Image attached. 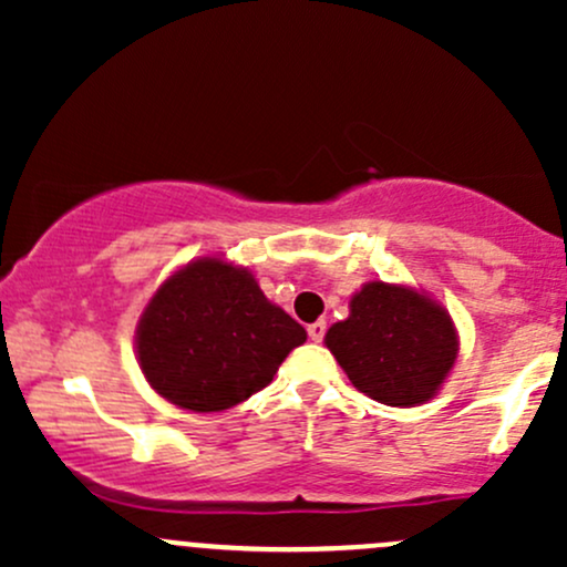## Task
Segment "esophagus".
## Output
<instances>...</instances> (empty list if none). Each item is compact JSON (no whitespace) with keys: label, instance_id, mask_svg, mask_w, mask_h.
Masks as SVG:
<instances>
[{"label":"esophagus","instance_id":"1","mask_svg":"<svg viewBox=\"0 0 567 567\" xmlns=\"http://www.w3.org/2000/svg\"><path fill=\"white\" fill-rule=\"evenodd\" d=\"M306 330H309V338H311V341L320 343L322 338H324V330H328V324H324V322L320 320V322H311L309 328H306Z\"/></svg>","mask_w":567,"mask_h":567}]
</instances>
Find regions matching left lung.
Segmentation results:
<instances>
[{
  "mask_svg": "<svg viewBox=\"0 0 567 567\" xmlns=\"http://www.w3.org/2000/svg\"><path fill=\"white\" fill-rule=\"evenodd\" d=\"M324 343L362 394L392 408L432 400L458 357L447 309L381 279L351 296L349 317L328 330Z\"/></svg>",
  "mask_w": 567,
  "mask_h": 567,
  "instance_id": "left-lung-1",
  "label": "left lung"
}]
</instances>
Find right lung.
I'll return each mask as SVG.
<instances>
[{
  "mask_svg": "<svg viewBox=\"0 0 567 567\" xmlns=\"http://www.w3.org/2000/svg\"><path fill=\"white\" fill-rule=\"evenodd\" d=\"M306 330L243 266L205 256L159 285L143 309L135 349L146 381L194 413L229 410L269 386Z\"/></svg>",
  "mask_w": 567,
  "mask_h": 567,
  "instance_id": "obj_1",
  "label": "right lung"
}]
</instances>
